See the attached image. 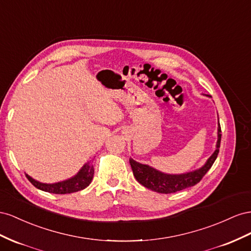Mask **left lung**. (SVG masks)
Masks as SVG:
<instances>
[{
  "label": "left lung",
  "instance_id": "1",
  "mask_svg": "<svg viewBox=\"0 0 251 251\" xmlns=\"http://www.w3.org/2000/svg\"><path fill=\"white\" fill-rule=\"evenodd\" d=\"M221 125L219 124L217 149L202 168L185 175L173 176L162 174L161 171H157L152 167L144 165V164L138 163L130 159L129 163L135 180L144 186V187L159 193H174L176 191L183 190L185 188L191 187V186H195L202 180L203 176L207 174V171L211 168L214 161L217 159L220 150L219 148L221 145Z\"/></svg>",
  "mask_w": 251,
  "mask_h": 251
}]
</instances>
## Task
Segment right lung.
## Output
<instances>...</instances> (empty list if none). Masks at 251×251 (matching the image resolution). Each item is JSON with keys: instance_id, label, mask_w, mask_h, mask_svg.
<instances>
[{"instance_id": "right-lung-1", "label": "right lung", "mask_w": 251, "mask_h": 251, "mask_svg": "<svg viewBox=\"0 0 251 251\" xmlns=\"http://www.w3.org/2000/svg\"><path fill=\"white\" fill-rule=\"evenodd\" d=\"M94 175L95 169L94 165H92V162L90 161L85 164L75 176L69 178V180L55 184H43L33 180V178L28 175H26V176L34 187H37L38 189L50 193H55V195H66V193L76 192L87 187L91 183L92 178H94Z\"/></svg>"}]
</instances>
